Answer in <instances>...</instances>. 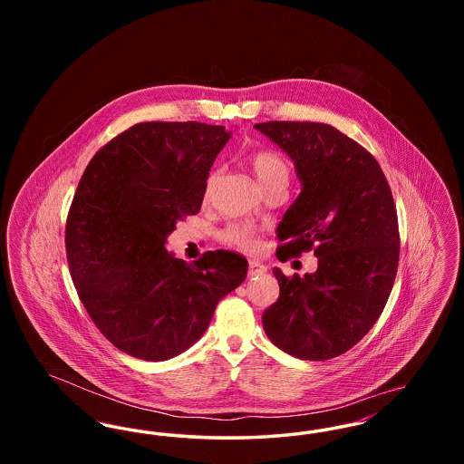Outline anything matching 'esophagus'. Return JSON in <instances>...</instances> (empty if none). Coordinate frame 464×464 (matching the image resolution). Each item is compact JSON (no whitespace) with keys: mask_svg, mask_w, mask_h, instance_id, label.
I'll list each match as a JSON object with an SVG mask.
<instances>
[{"mask_svg":"<svg viewBox=\"0 0 464 464\" xmlns=\"http://www.w3.org/2000/svg\"><path fill=\"white\" fill-rule=\"evenodd\" d=\"M266 273V266L257 261H248V276H257Z\"/></svg>","mask_w":464,"mask_h":464,"instance_id":"esophagus-1","label":"esophagus"}]
</instances>
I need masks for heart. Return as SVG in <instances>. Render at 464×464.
<instances>
[{"label":"heart","instance_id":"b5f03b06","mask_svg":"<svg viewBox=\"0 0 464 464\" xmlns=\"http://www.w3.org/2000/svg\"><path fill=\"white\" fill-rule=\"evenodd\" d=\"M246 165L250 167L252 174L259 180V184L265 188V191H269L275 186H287L288 165L287 161L271 151V150H259L250 153L246 158ZM218 174L212 172L207 182H205V191H203V199L210 198L214 184H216ZM219 240L229 248L240 250L243 254H257L261 248L259 242V233L256 227L248 224H229L219 233Z\"/></svg>","mask_w":464,"mask_h":464}]
</instances>
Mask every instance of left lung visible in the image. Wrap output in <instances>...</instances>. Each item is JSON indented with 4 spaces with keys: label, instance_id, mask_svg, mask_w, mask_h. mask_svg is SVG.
<instances>
[{
    "label": "left lung",
    "instance_id": "8db88e82",
    "mask_svg": "<svg viewBox=\"0 0 464 464\" xmlns=\"http://www.w3.org/2000/svg\"><path fill=\"white\" fill-rule=\"evenodd\" d=\"M294 163L303 191L278 224L276 257L314 250L318 267L301 278L273 269L280 295L263 313L269 341L301 360L346 353L388 303L400 256L397 208L379 163L327 123L254 125Z\"/></svg>",
    "mask_w": 464,
    "mask_h": 464
}]
</instances>
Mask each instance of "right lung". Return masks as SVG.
Here are the masks:
<instances>
[{
	"label": "right lung",
	"mask_w": 464,
	"mask_h": 464,
	"mask_svg": "<svg viewBox=\"0 0 464 464\" xmlns=\"http://www.w3.org/2000/svg\"><path fill=\"white\" fill-rule=\"evenodd\" d=\"M221 125L146 121L90 160L66 221V252L80 301L123 353L161 362L207 331L214 309L246 276V259L205 252L191 265L167 252L179 221L197 216Z\"/></svg>",
	"instance_id": "obj_1"
}]
</instances>
